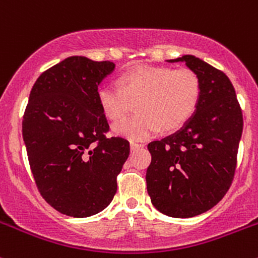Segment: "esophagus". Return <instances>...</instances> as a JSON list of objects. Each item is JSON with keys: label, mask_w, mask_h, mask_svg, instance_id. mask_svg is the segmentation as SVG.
<instances>
[{"label": "esophagus", "mask_w": 258, "mask_h": 258, "mask_svg": "<svg viewBox=\"0 0 258 258\" xmlns=\"http://www.w3.org/2000/svg\"><path fill=\"white\" fill-rule=\"evenodd\" d=\"M130 146H131V150L135 151L137 150V148H141L144 147V144H140V142H135V141H131V144H130Z\"/></svg>", "instance_id": "obj_1"}]
</instances>
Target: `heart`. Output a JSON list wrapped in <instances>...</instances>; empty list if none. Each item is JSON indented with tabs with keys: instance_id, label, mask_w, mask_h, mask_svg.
Here are the masks:
<instances>
[{
	"instance_id": "heart-1",
	"label": "heart",
	"mask_w": 258,
	"mask_h": 258,
	"mask_svg": "<svg viewBox=\"0 0 258 258\" xmlns=\"http://www.w3.org/2000/svg\"><path fill=\"white\" fill-rule=\"evenodd\" d=\"M119 85L101 87L98 102L112 121L123 119L137 105L139 112L113 127L116 134L132 140L150 137L160 128H181L196 112L202 93L194 71L167 66L135 67L119 77Z\"/></svg>"
}]
</instances>
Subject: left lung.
<instances>
[{
    "label": "left lung",
    "instance_id": "obj_1",
    "mask_svg": "<svg viewBox=\"0 0 258 258\" xmlns=\"http://www.w3.org/2000/svg\"><path fill=\"white\" fill-rule=\"evenodd\" d=\"M182 61L201 81L195 116L175 135L147 146L146 172L151 202L163 215L187 218L212 209L235 178L243 117L228 77L197 57Z\"/></svg>",
    "mask_w": 258,
    "mask_h": 258
}]
</instances>
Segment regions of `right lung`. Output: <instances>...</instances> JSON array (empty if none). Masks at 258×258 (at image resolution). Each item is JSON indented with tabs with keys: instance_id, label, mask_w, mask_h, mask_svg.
<instances>
[{
	"instance_id": "right-lung-1",
	"label": "right lung",
	"mask_w": 258,
	"mask_h": 258,
	"mask_svg": "<svg viewBox=\"0 0 258 258\" xmlns=\"http://www.w3.org/2000/svg\"><path fill=\"white\" fill-rule=\"evenodd\" d=\"M110 61L71 56L46 70L33 85L22 119L28 162L41 196L71 217L101 212L117 191L130 155L123 137H107L98 85Z\"/></svg>"
}]
</instances>
